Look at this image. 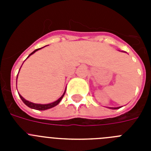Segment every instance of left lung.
<instances>
[{
    "label": "left lung",
    "mask_w": 151,
    "mask_h": 151,
    "mask_svg": "<svg viewBox=\"0 0 151 151\" xmlns=\"http://www.w3.org/2000/svg\"><path fill=\"white\" fill-rule=\"evenodd\" d=\"M108 108L112 109V110H116V109H119V108H120V107H108Z\"/></svg>",
    "instance_id": "left-lung-1"
}]
</instances>
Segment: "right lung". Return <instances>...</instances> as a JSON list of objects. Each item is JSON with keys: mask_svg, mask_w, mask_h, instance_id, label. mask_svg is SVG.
<instances>
[{"mask_svg": "<svg viewBox=\"0 0 151 151\" xmlns=\"http://www.w3.org/2000/svg\"><path fill=\"white\" fill-rule=\"evenodd\" d=\"M41 48H42V47L35 50L34 51L32 52V53H31V54H29V57H28L27 58H29V57H30V56L32 55V54H34V53H35V52L37 51V50H40V49H41ZM27 58H26V59H27ZM21 67H22V66H21ZM19 70H20V69H19ZM18 74H19V73H18ZM17 78H18V75H17ZM66 88L65 89V91H64V92H63V95L61 96L60 97L59 99L57 100V101H54V102L50 103V104H35V103L30 102V101H26V100L25 99L24 97H22V96L20 95V94H19V93H18V94H19V97H20V98H21V100H22V102H23L24 104H26L27 106H29V107L32 108V109H34V110H48V109H50V108L54 107V106H57V105L58 104H59L61 100L63 99V97L64 94H65V93H66Z\"/></svg>", "mask_w": 151, "mask_h": 151, "instance_id": "obj_1", "label": "right lung"}]
</instances>
